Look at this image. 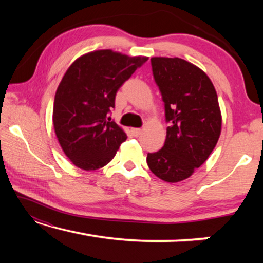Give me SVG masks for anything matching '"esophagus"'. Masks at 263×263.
I'll use <instances>...</instances> for the list:
<instances>
[{"label": "esophagus", "mask_w": 263, "mask_h": 263, "mask_svg": "<svg viewBox=\"0 0 263 263\" xmlns=\"http://www.w3.org/2000/svg\"><path fill=\"white\" fill-rule=\"evenodd\" d=\"M131 132H132L133 136L138 137L141 133V130H140V128H131Z\"/></svg>", "instance_id": "34e87169"}]
</instances>
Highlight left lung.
I'll return each instance as SVG.
<instances>
[{"label":"left lung","mask_w":263,"mask_h":263,"mask_svg":"<svg viewBox=\"0 0 263 263\" xmlns=\"http://www.w3.org/2000/svg\"><path fill=\"white\" fill-rule=\"evenodd\" d=\"M151 62L169 126L163 147L147 154V164L159 179L176 183L210 157L221 132V112L215 86L197 66L181 58L153 57Z\"/></svg>","instance_id":"left-lung-1"}]
</instances>
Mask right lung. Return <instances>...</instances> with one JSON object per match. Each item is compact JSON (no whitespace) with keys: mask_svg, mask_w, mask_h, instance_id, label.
<instances>
[{"mask_svg":"<svg viewBox=\"0 0 263 263\" xmlns=\"http://www.w3.org/2000/svg\"><path fill=\"white\" fill-rule=\"evenodd\" d=\"M112 50H97L79 57L62 77L53 105V126L64 153L75 166L96 171L117 153L126 133L109 111L122 84L147 61Z\"/></svg>","mask_w":263,"mask_h":263,"instance_id":"add662e5","label":"right lung"}]
</instances>
